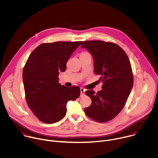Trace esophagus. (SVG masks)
I'll return each instance as SVG.
<instances>
[{
  "instance_id": "obj_1",
  "label": "esophagus",
  "mask_w": 158,
  "mask_h": 158,
  "mask_svg": "<svg viewBox=\"0 0 158 158\" xmlns=\"http://www.w3.org/2000/svg\"><path fill=\"white\" fill-rule=\"evenodd\" d=\"M85 91V89H84L83 87H81V94L82 95H83L84 94Z\"/></svg>"
}]
</instances>
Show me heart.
Segmentation results:
<instances>
[{
	"mask_svg": "<svg viewBox=\"0 0 158 158\" xmlns=\"http://www.w3.org/2000/svg\"><path fill=\"white\" fill-rule=\"evenodd\" d=\"M87 52H82V53H81V54H87Z\"/></svg>",
	"mask_w": 158,
	"mask_h": 158,
	"instance_id": "1",
	"label": "heart"
}]
</instances>
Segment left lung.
Here are the masks:
<instances>
[{
	"mask_svg": "<svg viewBox=\"0 0 158 158\" xmlns=\"http://www.w3.org/2000/svg\"><path fill=\"white\" fill-rule=\"evenodd\" d=\"M85 48L93 55L94 72L103 82L102 90L85 92L92 100L85 107V114L98 123H106L114 119L124 107L133 85L134 76L129 59L118 44L102 40L84 41Z\"/></svg>",
	"mask_w": 158,
	"mask_h": 158,
	"instance_id": "obj_1",
	"label": "left lung"
}]
</instances>
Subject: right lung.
Here are the masks:
<instances>
[{"label":"right lung","mask_w":158,"mask_h":158,"mask_svg":"<svg viewBox=\"0 0 158 158\" xmlns=\"http://www.w3.org/2000/svg\"><path fill=\"white\" fill-rule=\"evenodd\" d=\"M82 41L44 43L30 54L23 69L22 78L29 107L41 122L53 124L66 114V104L80 96L77 85L67 87L59 83L60 72Z\"/></svg>","instance_id":"1"}]
</instances>
